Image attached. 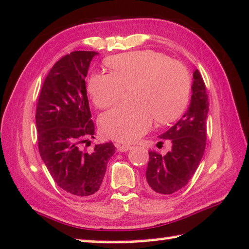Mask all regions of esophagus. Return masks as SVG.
I'll return each instance as SVG.
<instances>
[{
  "label": "esophagus",
  "mask_w": 249,
  "mask_h": 249,
  "mask_svg": "<svg viewBox=\"0 0 249 249\" xmlns=\"http://www.w3.org/2000/svg\"><path fill=\"white\" fill-rule=\"evenodd\" d=\"M131 145H117L118 152H127L128 150H131Z\"/></svg>",
  "instance_id": "esophagus-1"
}]
</instances>
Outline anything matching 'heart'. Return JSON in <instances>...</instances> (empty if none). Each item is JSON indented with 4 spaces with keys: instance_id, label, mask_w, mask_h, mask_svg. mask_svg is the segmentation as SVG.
Masks as SVG:
<instances>
[{
    "instance_id": "b5f03b06",
    "label": "heart",
    "mask_w": 249,
    "mask_h": 249,
    "mask_svg": "<svg viewBox=\"0 0 249 249\" xmlns=\"http://www.w3.org/2000/svg\"><path fill=\"white\" fill-rule=\"evenodd\" d=\"M112 73H94L88 91L98 108L120 101L124 88H132L133 104L104 113L99 127L104 136L118 142H134L151 127L179 118L188 105L191 81L185 67L153 50L133 51L106 59Z\"/></svg>"
}]
</instances>
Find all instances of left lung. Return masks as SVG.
Listing matches in <instances>:
<instances>
[{
    "label": "left lung",
    "mask_w": 249,
    "mask_h": 249,
    "mask_svg": "<svg viewBox=\"0 0 249 249\" xmlns=\"http://www.w3.org/2000/svg\"><path fill=\"white\" fill-rule=\"evenodd\" d=\"M191 91L187 112L172 127L160 135L161 140L171 142V150L165 155L154 151L148 152L150 160L145 176L147 189L154 194L171 195L183 188L202 159L206 147V121L209 103L205 81L198 69L194 72Z\"/></svg>",
    "instance_id": "left-lung-1"
}]
</instances>
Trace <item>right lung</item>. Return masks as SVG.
<instances>
[{
	"label": "right lung",
	"instance_id": "1",
	"mask_svg": "<svg viewBox=\"0 0 249 249\" xmlns=\"http://www.w3.org/2000/svg\"><path fill=\"white\" fill-rule=\"evenodd\" d=\"M98 53L73 51L57 61L48 73L36 105L39 152L51 177L71 196L96 194L115 153L113 143L96 145L91 153L78 144L94 137L85 78Z\"/></svg>",
	"mask_w": 249,
	"mask_h": 249
}]
</instances>
